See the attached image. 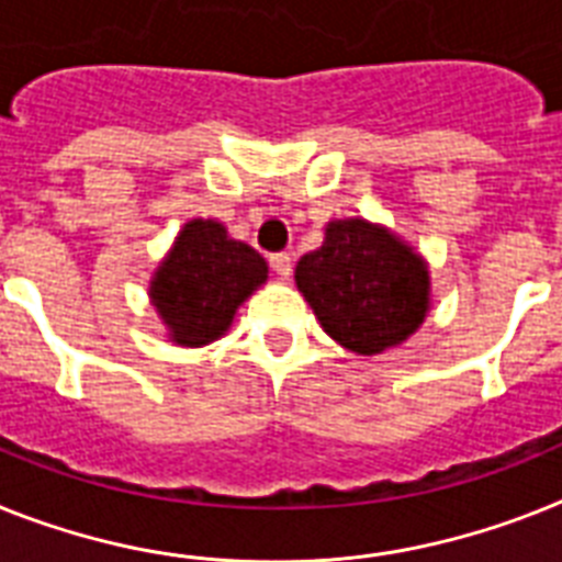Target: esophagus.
Here are the masks:
<instances>
[{
  "label": "esophagus",
  "instance_id": "esophagus-1",
  "mask_svg": "<svg viewBox=\"0 0 562 562\" xmlns=\"http://www.w3.org/2000/svg\"><path fill=\"white\" fill-rule=\"evenodd\" d=\"M268 262H271V268H273V273H277V277L289 280V277H291V257H289V254H273Z\"/></svg>",
  "mask_w": 562,
  "mask_h": 562
}]
</instances>
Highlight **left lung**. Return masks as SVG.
Returning <instances> with one entry per match:
<instances>
[{
    "label": "left lung",
    "instance_id": "8db88e82",
    "mask_svg": "<svg viewBox=\"0 0 562 562\" xmlns=\"http://www.w3.org/2000/svg\"><path fill=\"white\" fill-rule=\"evenodd\" d=\"M323 331L353 353H383L428 314V266L412 245L366 220H334L294 271Z\"/></svg>",
    "mask_w": 562,
    "mask_h": 562
}]
</instances>
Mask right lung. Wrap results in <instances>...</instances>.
Listing matches in <instances>:
<instances>
[{"instance_id":"add662e5","label":"right lung","mask_w":562,"mask_h":562,"mask_svg":"<svg viewBox=\"0 0 562 562\" xmlns=\"http://www.w3.org/2000/svg\"><path fill=\"white\" fill-rule=\"evenodd\" d=\"M268 280L266 259L214 220H191L150 280V303L177 346L223 337L239 305Z\"/></svg>"}]
</instances>
